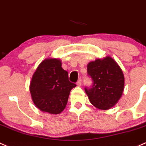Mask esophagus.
<instances>
[{"label": "esophagus", "instance_id": "34e87169", "mask_svg": "<svg viewBox=\"0 0 146 146\" xmlns=\"http://www.w3.org/2000/svg\"><path fill=\"white\" fill-rule=\"evenodd\" d=\"M81 85H82V80L80 78L77 82V85L78 86V87H80V86H81Z\"/></svg>", "mask_w": 146, "mask_h": 146}]
</instances>
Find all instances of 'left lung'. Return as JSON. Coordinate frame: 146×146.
I'll use <instances>...</instances> for the list:
<instances>
[{"instance_id": "8db88e82", "label": "left lung", "mask_w": 146, "mask_h": 146, "mask_svg": "<svg viewBox=\"0 0 146 146\" xmlns=\"http://www.w3.org/2000/svg\"><path fill=\"white\" fill-rule=\"evenodd\" d=\"M87 73L93 80L91 89L85 88L90 103L100 110L114 106L122 96L125 77L117 63L109 56L87 64Z\"/></svg>"}]
</instances>
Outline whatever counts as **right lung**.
<instances>
[{"label": "right lung", "mask_w": 146, "mask_h": 146, "mask_svg": "<svg viewBox=\"0 0 146 146\" xmlns=\"http://www.w3.org/2000/svg\"><path fill=\"white\" fill-rule=\"evenodd\" d=\"M56 58L43 60L32 76L30 92L32 100L40 110L50 114H59L65 109L70 92L76 84L68 80V73Z\"/></svg>", "instance_id": "right-lung-1"}]
</instances>
